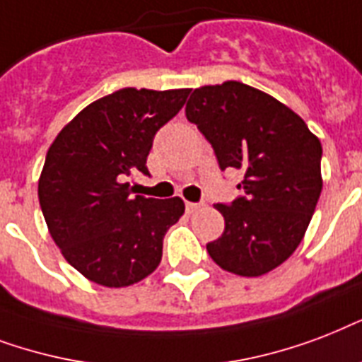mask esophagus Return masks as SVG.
<instances>
[{
	"instance_id": "34e87169",
	"label": "esophagus",
	"mask_w": 362,
	"mask_h": 362,
	"mask_svg": "<svg viewBox=\"0 0 362 362\" xmlns=\"http://www.w3.org/2000/svg\"><path fill=\"white\" fill-rule=\"evenodd\" d=\"M185 207H187V213H194L200 209L202 204H196V202H187V204H185Z\"/></svg>"
}]
</instances>
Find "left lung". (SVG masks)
I'll use <instances>...</instances> for the list:
<instances>
[{
	"label": "left lung",
	"mask_w": 362,
	"mask_h": 362,
	"mask_svg": "<svg viewBox=\"0 0 362 362\" xmlns=\"http://www.w3.org/2000/svg\"><path fill=\"white\" fill-rule=\"evenodd\" d=\"M187 119L211 143L219 168L243 170L242 196L217 204L225 232L206 245L226 272L257 277L295 253L323 189L321 143L266 92L238 81L190 94Z\"/></svg>",
	"instance_id": "8db88e82"
}]
</instances>
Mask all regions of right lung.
I'll return each mask as SVG.
<instances>
[{
	"mask_svg": "<svg viewBox=\"0 0 362 362\" xmlns=\"http://www.w3.org/2000/svg\"><path fill=\"white\" fill-rule=\"evenodd\" d=\"M189 88H122L86 105L56 136L39 179V204L64 259L103 287H128L156 270L162 242L183 215L181 198L132 196L128 175H149L156 132Z\"/></svg>",
	"mask_w": 362,
	"mask_h": 362,
	"instance_id": "obj_1",
	"label": "right lung"
}]
</instances>
